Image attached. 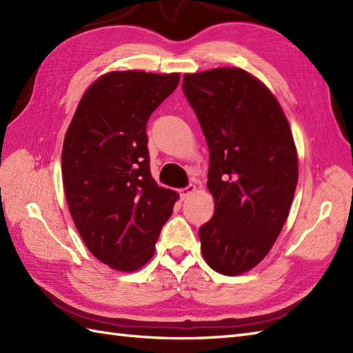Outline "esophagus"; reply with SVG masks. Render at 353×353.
<instances>
[{"mask_svg":"<svg viewBox=\"0 0 353 353\" xmlns=\"http://www.w3.org/2000/svg\"><path fill=\"white\" fill-rule=\"evenodd\" d=\"M194 192H196V186H194V185H188V186H185V188L179 190V194H181L182 200H186L190 196H192Z\"/></svg>","mask_w":353,"mask_h":353,"instance_id":"1","label":"esophagus"}]
</instances>
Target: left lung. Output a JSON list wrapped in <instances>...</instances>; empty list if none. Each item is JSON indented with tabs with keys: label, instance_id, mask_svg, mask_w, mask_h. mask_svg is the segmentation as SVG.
<instances>
[{
	"label": "left lung",
	"instance_id": "1",
	"mask_svg": "<svg viewBox=\"0 0 353 353\" xmlns=\"http://www.w3.org/2000/svg\"><path fill=\"white\" fill-rule=\"evenodd\" d=\"M182 89L209 147L215 211L199 229L201 253L215 272L241 274L267 256L290 212L299 177L290 124L244 70L185 74Z\"/></svg>",
	"mask_w": 353,
	"mask_h": 353
}]
</instances>
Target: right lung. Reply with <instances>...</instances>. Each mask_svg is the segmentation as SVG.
<instances>
[{
    "label": "right lung",
    "instance_id": "right-lung-1",
    "mask_svg": "<svg viewBox=\"0 0 353 353\" xmlns=\"http://www.w3.org/2000/svg\"><path fill=\"white\" fill-rule=\"evenodd\" d=\"M179 80V74H104L81 97L65 134L62 179L74 224L89 252L119 272H134L153 256L179 197L152 177L145 133Z\"/></svg>",
    "mask_w": 353,
    "mask_h": 353
}]
</instances>
